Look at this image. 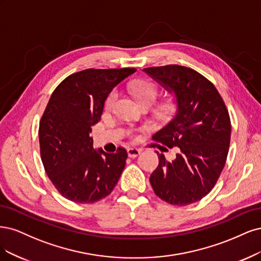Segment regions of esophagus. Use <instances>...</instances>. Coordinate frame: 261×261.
<instances>
[{
    "mask_svg": "<svg viewBox=\"0 0 261 261\" xmlns=\"http://www.w3.org/2000/svg\"><path fill=\"white\" fill-rule=\"evenodd\" d=\"M127 152H128V156L129 157L134 158V157H137V156H139L141 154V149H139L137 147H129L127 149Z\"/></svg>",
    "mask_w": 261,
    "mask_h": 261,
    "instance_id": "esophagus-1",
    "label": "esophagus"
}]
</instances>
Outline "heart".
Segmentation results:
<instances>
[{
	"instance_id": "1",
	"label": "heart",
	"mask_w": 261,
	"mask_h": 261,
	"mask_svg": "<svg viewBox=\"0 0 261 261\" xmlns=\"http://www.w3.org/2000/svg\"><path fill=\"white\" fill-rule=\"evenodd\" d=\"M130 89H131L133 96L136 97L138 103L141 106H144V105L152 106L158 95V90L154 83L149 82V81H145V80H140V81L132 83ZM117 98H118V91L113 90L106 98L105 107L108 109L112 108L115 105ZM170 108H171V103H166L161 107V112L166 113L169 111Z\"/></svg>"
}]
</instances>
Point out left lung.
<instances>
[{"instance_id": "left-lung-1", "label": "left lung", "mask_w": 261, "mask_h": 261, "mask_svg": "<svg viewBox=\"0 0 261 261\" xmlns=\"http://www.w3.org/2000/svg\"><path fill=\"white\" fill-rule=\"evenodd\" d=\"M173 96L172 119L153 139L178 146L173 161L159 154L149 182L155 194L171 205L186 206L205 197L220 176L228 156L231 122L215 86L204 75L179 65L143 69Z\"/></svg>"}]
</instances>
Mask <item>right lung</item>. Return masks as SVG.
I'll use <instances>...</instances> for the list:
<instances>
[{
	"label": "right lung",
	"instance_id": "right-lung-1",
	"mask_svg": "<svg viewBox=\"0 0 261 261\" xmlns=\"http://www.w3.org/2000/svg\"><path fill=\"white\" fill-rule=\"evenodd\" d=\"M136 68L87 69L67 77L48 100L39 128L41 159L61 194L89 204L106 197L124 169L127 150L93 147L91 127L100 120L113 89Z\"/></svg>",
	"mask_w": 261,
	"mask_h": 261
}]
</instances>
